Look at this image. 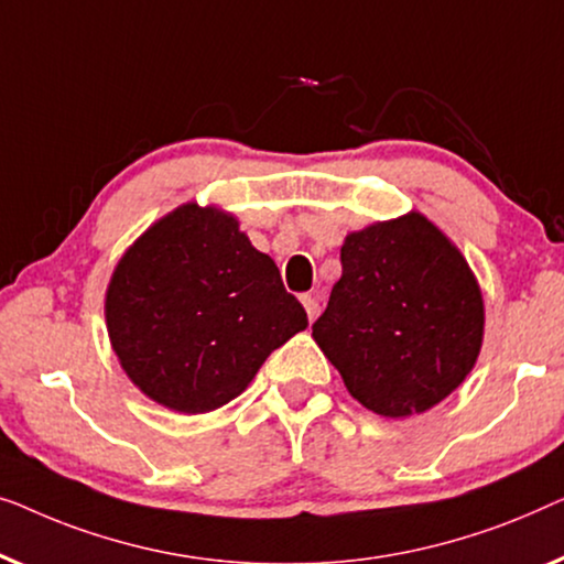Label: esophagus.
<instances>
[{
    "label": "esophagus",
    "instance_id": "1",
    "mask_svg": "<svg viewBox=\"0 0 564 564\" xmlns=\"http://www.w3.org/2000/svg\"><path fill=\"white\" fill-rule=\"evenodd\" d=\"M301 304H304L308 319H312V322L316 319V316H319V299H316L314 293H304V296H301Z\"/></svg>",
    "mask_w": 564,
    "mask_h": 564
}]
</instances>
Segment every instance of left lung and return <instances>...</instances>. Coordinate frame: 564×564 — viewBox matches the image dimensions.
Returning <instances> with one entry per match:
<instances>
[{
  "mask_svg": "<svg viewBox=\"0 0 564 564\" xmlns=\"http://www.w3.org/2000/svg\"><path fill=\"white\" fill-rule=\"evenodd\" d=\"M339 260L312 337L347 391L391 419L437 406L482 345L480 285L463 252L411 212L347 235Z\"/></svg>",
  "mask_w": 564,
  "mask_h": 564,
  "instance_id": "1",
  "label": "left lung"
}]
</instances>
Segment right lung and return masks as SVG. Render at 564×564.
Returning <instances> with one entry per match:
<instances>
[{
  "label": "right lung",
  "instance_id": "1",
  "mask_svg": "<svg viewBox=\"0 0 564 564\" xmlns=\"http://www.w3.org/2000/svg\"><path fill=\"white\" fill-rule=\"evenodd\" d=\"M105 314L132 383L178 414L237 399L268 355L308 324L279 265L232 214L199 204L138 237L115 268Z\"/></svg>",
  "mask_w": 564,
  "mask_h": 564
}]
</instances>
